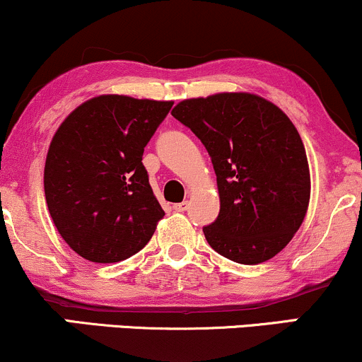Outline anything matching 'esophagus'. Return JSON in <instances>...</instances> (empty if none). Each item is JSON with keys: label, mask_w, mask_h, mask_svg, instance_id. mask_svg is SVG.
<instances>
[{"label": "esophagus", "mask_w": 362, "mask_h": 362, "mask_svg": "<svg viewBox=\"0 0 362 362\" xmlns=\"http://www.w3.org/2000/svg\"><path fill=\"white\" fill-rule=\"evenodd\" d=\"M173 209H175L177 213H184V211L189 209V202L184 201V202H178V204H173Z\"/></svg>", "instance_id": "34e87169"}]
</instances>
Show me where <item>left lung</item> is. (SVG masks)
I'll list each match as a JSON object with an SVG mask.
<instances>
[{
    "label": "left lung",
    "instance_id": "obj_1",
    "mask_svg": "<svg viewBox=\"0 0 362 362\" xmlns=\"http://www.w3.org/2000/svg\"><path fill=\"white\" fill-rule=\"evenodd\" d=\"M172 115L201 139L216 172L219 214L202 228L219 255L255 265L300 230L310 202V168L296 127L253 93L182 100Z\"/></svg>",
    "mask_w": 362,
    "mask_h": 362
}]
</instances>
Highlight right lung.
Here are the masks:
<instances>
[{"instance_id": "1", "label": "right lung", "mask_w": 362, "mask_h": 362, "mask_svg": "<svg viewBox=\"0 0 362 362\" xmlns=\"http://www.w3.org/2000/svg\"><path fill=\"white\" fill-rule=\"evenodd\" d=\"M173 102L100 95L56 131L44 190L57 231L97 264L126 260L151 240L165 216L143 165L144 146Z\"/></svg>"}]
</instances>
